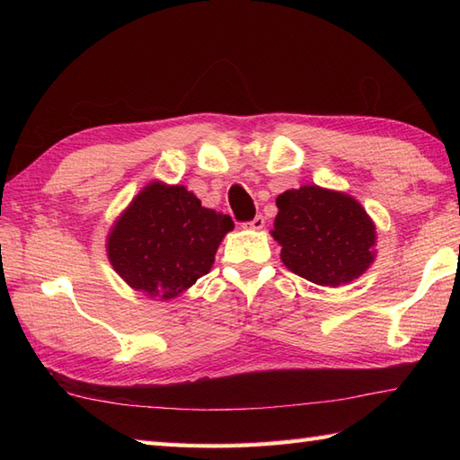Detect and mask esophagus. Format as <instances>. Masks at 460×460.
<instances>
[{"label": "esophagus", "mask_w": 460, "mask_h": 460, "mask_svg": "<svg viewBox=\"0 0 460 460\" xmlns=\"http://www.w3.org/2000/svg\"><path fill=\"white\" fill-rule=\"evenodd\" d=\"M245 227H249V229H255V231H259V229H262L265 227V217H262V215H257L255 219L252 221H249V223H245Z\"/></svg>", "instance_id": "34e87169"}]
</instances>
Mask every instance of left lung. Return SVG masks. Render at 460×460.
Wrapping results in <instances>:
<instances>
[{
	"mask_svg": "<svg viewBox=\"0 0 460 460\" xmlns=\"http://www.w3.org/2000/svg\"><path fill=\"white\" fill-rule=\"evenodd\" d=\"M270 235L280 261L295 275L320 287H341L376 261V223L346 191L302 185L277 198Z\"/></svg>",
	"mask_w": 460,
	"mask_h": 460,
	"instance_id": "left-lung-1",
	"label": "left lung"
}]
</instances>
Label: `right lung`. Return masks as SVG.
<instances>
[{
	"mask_svg": "<svg viewBox=\"0 0 460 460\" xmlns=\"http://www.w3.org/2000/svg\"><path fill=\"white\" fill-rule=\"evenodd\" d=\"M233 227L229 215L203 208L185 185L154 180L112 223L106 255L130 288L170 300L208 275Z\"/></svg>",
	"mask_w": 460,
	"mask_h": 460,
	"instance_id": "1",
	"label": "right lung"
}]
</instances>
